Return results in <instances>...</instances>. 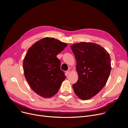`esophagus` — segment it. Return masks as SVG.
I'll list each match as a JSON object with an SVG mask.
<instances>
[{
  "label": "esophagus",
  "mask_w": 128,
  "mask_h": 128,
  "mask_svg": "<svg viewBox=\"0 0 128 128\" xmlns=\"http://www.w3.org/2000/svg\"><path fill=\"white\" fill-rule=\"evenodd\" d=\"M70 74V70H68V71H66V74L67 76H68L69 74Z\"/></svg>",
  "instance_id": "esophagus-1"
}]
</instances>
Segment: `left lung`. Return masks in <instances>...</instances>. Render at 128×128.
<instances>
[{
	"instance_id": "left-lung-1",
	"label": "left lung",
	"mask_w": 128,
	"mask_h": 128,
	"mask_svg": "<svg viewBox=\"0 0 128 128\" xmlns=\"http://www.w3.org/2000/svg\"><path fill=\"white\" fill-rule=\"evenodd\" d=\"M71 48L78 75L73 89L80 99L89 100L103 88L108 79L112 69L110 54L100 45L92 42L75 44Z\"/></svg>"
}]
</instances>
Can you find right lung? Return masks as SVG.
<instances>
[{"label": "right lung", "instance_id": "obj_1", "mask_svg": "<svg viewBox=\"0 0 128 128\" xmlns=\"http://www.w3.org/2000/svg\"><path fill=\"white\" fill-rule=\"evenodd\" d=\"M68 46L53 38L46 37L28 49L23 62L25 77L38 95L49 98L58 92L65 80L58 54Z\"/></svg>", "mask_w": 128, "mask_h": 128}]
</instances>
